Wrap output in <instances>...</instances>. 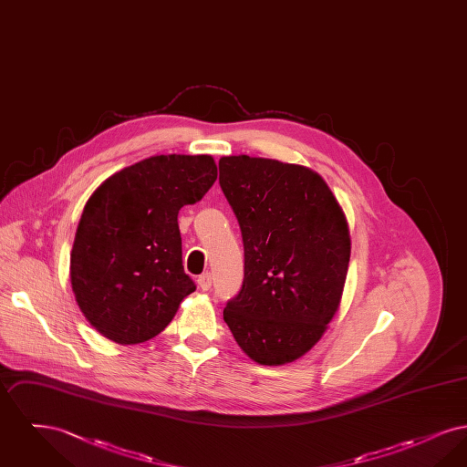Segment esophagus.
<instances>
[{"instance_id": "34e87169", "label": "esophagus", "mask_w": 467, "mask_h": 467, "mask_svg": "<svg viewBox=\"0 0 467 467\" xmlns=\"http://www.w3.org/2000/svg\"><path fill=\"white\" fill-rule=\"evenodd\" d=\"M198 285H200L202 290L210 289V287H212V275H210V273L201 275L200 278H198Z\"/></svg>"}]
</instances>
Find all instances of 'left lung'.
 Instances as JSON below:
<instances>
[{
    "instance_id": "obj_1",
    "label": "left lung",
    "mask_w": 467,
    "mask_h": 467,
    "mask_svg": "<svg viewBox=\"0 0 467 467\" xmlns=\"http://www.w3.org/2000/svg\"><path fill=\"white\" fill-rule=\"evenodd\" d=\"M244 236V278L223 320L246 356L282 366L305 356L339 308L350 229L326 180L265 157L219 161Z\"/></svg>"
}]
</instances>
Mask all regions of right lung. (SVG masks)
I'll return each mask as SVG.
<instances>
[{
  "mask_svg": "<svg viewBox=\"0 0 467 467\" xmlns=\"http://www.w3.org/2000/svg\"><path fill=\"white\" fill-rule=\"evenodd\" d=\"M217 180L212 156H154L107 178L90 196L69 255L77 305L119 345L154 337L196 290L182 266L178 212Z\"/></svg>",
  "mask_w": 467,
  "mask_h": 467,
  "instance_id": "right-lung-1",
  "label": "right lung"
}]
</instances>
